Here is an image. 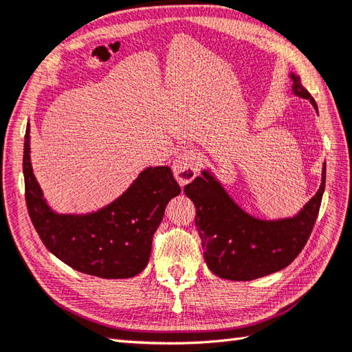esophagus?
<instances>
[{
  "mask_svg": "<svg viewBox=\"0 0 352 352\" xmlns=\"http://www.w3.org/2000/svg\"><path fill=\"white\" fill-rule=\"evenodd\" d=\"M200 153L194 149H185L173 161V173L181 185L190 184L197 176L200 168Z\"/></svg>",
  "mask_w": 352,
  "mask_h": 352,
  "instance_id": "obj_1",
  "label": "esophagus"
}]
</instances>
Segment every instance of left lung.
I'll use <instances>...</instances> for the list:
<instances>
[{
  "label": "left lung",
  "instance_id": "1",
  "mask_svg": "<svg viewBox=\"0 0 352 352\" xmlns=\"http://www.w3.org/2000/svg\"><path fill=\"white\" fill-rule=\"evenodd\" d=\"M294 95L309 99L318 111L310 93L302 87L300 76L291 74ZM185 185V194L196 206V228L201 239L203 256L215 276L245 282L286 268L314 230L325 190V162L318 192L292 218L259 220L242 210L221 184L203 170Z\"/></svg>",
  "mask_w": 352,
  "mask_h": 352
}]
</instances>
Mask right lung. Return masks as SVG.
Segmentation results:
<instances>
[{
	"label": "right lung",
	"instance_id": "1",
	"mask_svg": "<svg viewBox=\"0 0 352 352\" xmlns=\"http://www.w3.org/2000/svg\"><path fill=\"white\" fill-rule=\"evenodd\" d=\"M23 179L31 223L45 247L70 268L102 278H129L146 268L167 203L181 192L170 167H149L120 197L96 212H54L31 167L30 124L23 143Z\"/></svg>",
	"mask_w": 352,
	"mask_h": 352
}]
</instances>
